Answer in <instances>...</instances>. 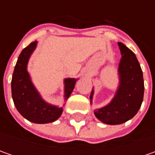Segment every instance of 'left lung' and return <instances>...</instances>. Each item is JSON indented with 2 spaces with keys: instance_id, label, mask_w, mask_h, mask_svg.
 <instances>
[{
  "instance_id": "left-lung-1",
  "label": "left lung",
  "mask_w": 155,
  "mask_h": 155,
  "mask_svg": "<svg viewBox=\"0 0 155 155\" xmlns=\"http://www.w3.org/2000/svg\"><path fill=\"white\" fill-rule=\"evenodd\" d=\"M122 58L118 66V87L114 97L107 105L96 109L94 114L99 121L117 125L132 119L140 110L144 96V81L140 65L133 51L118 42ZM94 88L91 93L92 104Z\"/></svg>"
}]
</instances>
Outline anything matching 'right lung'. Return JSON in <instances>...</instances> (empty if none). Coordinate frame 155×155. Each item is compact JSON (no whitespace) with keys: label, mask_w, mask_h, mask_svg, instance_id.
Segmentation results:
<instances>
[{"label":"right lung","mask_w":155,"mask_h":155,"mask_svg":"<svg viewBox=\"0 0 155 155\" xmlns=\"http://www.w3.org/2000/svg\"><path fill=\"white\" fill-rule=\"evenodd\" d=\"M37 41L32 42L21 52L12 77L11 90L14 104L24 118L33 123H49L55 122L62 115L63 107L45 102L34 86L27 71L31 55L37 47ZM78 78L64 79V99L66 101L74 90Z\"/></svg>","instance_id":"1"}]
</instances>
